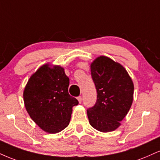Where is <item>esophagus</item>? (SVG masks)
Segmentation results:
<instances>
[{
    "label": "esophagus",
    "mask_w": 160,
    "mask_h": 160,
    "mask_svg": "<svg viewBox=\"0 0 160 160\" xmlns=\"http://www.w3.org/2000/svg\"><path fill=\"white\" fill-rule=\"evenodd\" d=\"M78 102H80V103L82 102V96H81V95H80V96L78 97Z\"/></svg>",
    "instance_id": "1"
}]
</instances>
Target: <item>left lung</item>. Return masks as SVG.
Masks as SVG:
<instances>
[{"instance_id":"1","label":"left lung","mask_w":160,"mask_h":160,"mask_svg":"<svg viewBox=\"0 0 160 160\" xmlns=\"http://www.w3.org/2000/svg\"><path fill=\"white\" fill-rule=\"evenodd\" d=\"M91 75L97 100L87 109L89 123L100 132L113 131L132 104V80L122 65L106 56L98 57L91 64Z\"/></svg>"}]
</instances>
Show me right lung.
I'll use <instances>...</instances> for the list:
<instances>
[{"instance_id":"obj_1","label":"right lung","mask_w":160,"mask_h":160,"mask_svg":"<svg viewBox=\"0 0 160 160\" xmlns=\"http://www.w3.org/2000/svg\"><path fill=\"white\" fill-rule=\"evenodd\" d=\"M68 86L69 78L60 66H41L28 81L23 93L25 108L47 132L57 133L68 126L72 108L79 103L69 95Z\"/></svg>"}]
</instances>
